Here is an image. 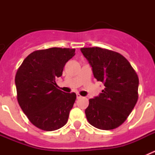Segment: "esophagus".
<instances>
[{"label": "esophagus", "instance_id": "obj_1", "mask_svg": "<svg viewBox=\"0 0 155 155\" xmlns=\"http://www.w3.org/2000/svg\"><path fill=\"white\" fill-rule=\"evenodd\" d=\"M81 95L80 94H79V93H77V98H78V99H79V98H81Z\"/></svg>", "mask_w": 155, "mask_h": 155}]
</instances>
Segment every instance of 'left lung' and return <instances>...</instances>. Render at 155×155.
<instances>
[{"label":"left lung","instance_id":"8db88e82","mask_svg":"<svg viewBox=\"0 0 155 155\" xmlns=\"http://www.w3.org/2000/svg\"><path fill=\"white\" fill-rule=\"evenodd\" d=\"M94 78L104 84L98 96L89 99L87 120L100 130H113L127 120L138 99V76L120 53L99 47L81 48Z\"/></svg>","mask_w":155,"mask_h":155}]
</instances>
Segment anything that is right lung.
<instances>
[{
	"mask_svg": "<svg viewBox=\"0 0 155 155\" xmlns=\"http://www.w3.org/2000/svg\"><path fill=\"white\" fill-rule=\"evenodd\" d=\"M74 55V49L69 48L36 50L25 59L16 73L19 105L31 124L42 130H56L68 122L76 94L58 89L56 79Z\"/></svg>",
	"mask_w": 155,
	"mask_h": 155,
	"instance_id": "1",
	"label": "right lung"
}]
</instances>
